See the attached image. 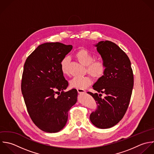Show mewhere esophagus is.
I'll return each instance as SVG.
<instances>
[{
    "label": "esophagus",
    "mask_w": 154,
    "mask_h": 154,
    "mask_svg": "<svg viewBox=\"0 0 154 154\" xmlns=\"http://www.w3.org/2000/svg\"><path fill=\"white\" fill-rule=\"evenodd\" d=\"M77 92L79 94H83L85 92V90L83 89H79V88H77Z\"/></svg>",
    "instance_id": "obj_1"
}]
</instances>
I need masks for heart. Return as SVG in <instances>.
<instances>
[{
  "mask_svg": "<svg viewBox=\"0 0 154 154\" xmlns=\"http://www.w3.org/2000/svg\"><path fill=\"white\" fill-rule=\"evenodd\" d=\"M75 57L80 63L86 66V71L95 80H100L105 74L106 66L104 61L101 60H95L94 55L87 49L81 48L75 54ZM69 58L68 56L64 57L60 61V66L62 72L65 75L68 74V64ZM92 83V79L89 75L83 77H74L70 81V85L72 88L85 89L90 86Z\"/></svg>",
  "mask_w": 154,
  "mask_h": 154,
  "instance_id": "1",
  "label": "heart"
}]
</instances>
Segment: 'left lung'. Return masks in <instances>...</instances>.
Segmentation results:
<instances>
[{"mask_svg": "<svg viewBox=\"0 0 154 154\" xmlns=\"http://www.w3.org/2000/svg\"><path fill=\"white\" fill-rule=\"evenodd\" d=\"M95 46L106 70L103 77L93 86L100 94L88 92L98 104L90 120L95 127L106 129L116 125L125 115L132 94L134 76L129 57L115 43L102 41ZM102 93L106 95L104 98Z\"/></svg>", "mask_w": 154, "mask_h": 154, "instance_id": "1", "label": "left lung"}]
</instances>
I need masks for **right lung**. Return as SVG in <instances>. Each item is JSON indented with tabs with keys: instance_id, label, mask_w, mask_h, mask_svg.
Returning <instances> with one entry per match:
<instances>
[{
	"instance_id": "1",
	"label": "right lung",
	"mask_w": 154,
	"mask_h": 154,
	"mask_svg": "<svg viewBox=\"0 0 154 154\" xmlns=\"http://www.w3.org/2000/svg\"><path fill=\"white\" fill-rule=\"evenodd\" d=\"M72 48L57 42L41 44L24 65L21 89L28 113L35 125L47 133L63 129L68 111L77 101L76 89L64 91L68 83L60 66Z\"/></svg>"
}]
</instances>
